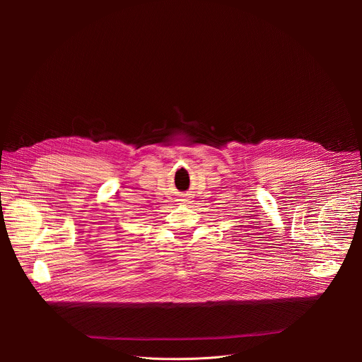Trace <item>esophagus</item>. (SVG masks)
<instances>
[{
    "instance_id": "1",
    "label": "esophagus",
    "mask_w": 362,
    "mask_h": 362,
    "mask_svg": "<svg viewBox=\"0 0 362 362\" xmlns=\"http://www.w3.org/2000/svg\"><path fill=\"white\" fill-rule=\"evenodd\" d=\"M182 201H187V199H182Z\"/></svg>"
}]
</instances>
